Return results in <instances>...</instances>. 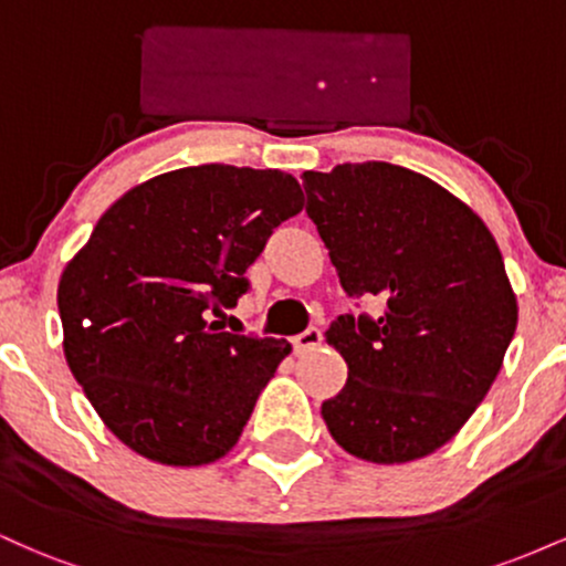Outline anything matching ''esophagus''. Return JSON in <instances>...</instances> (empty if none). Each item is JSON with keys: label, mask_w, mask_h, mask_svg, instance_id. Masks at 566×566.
<instances>
[{"label": "esophagus", "mask_w": 566, "mask_h": 566, "mask_svg": "<svg viewBox=\"0 0 566 566\" xmlns=\"http://www.w3.org/2000/svg\"><path fill=\"white\" fill-rule=\"evenodd\" d=\"M319 346H322V333L316 327H308V329H305V333L292 337V350H295L297 356L308 354V350H314V348H319Z\"/></svg>", "instance_id": "34e87169"}]
</instances>
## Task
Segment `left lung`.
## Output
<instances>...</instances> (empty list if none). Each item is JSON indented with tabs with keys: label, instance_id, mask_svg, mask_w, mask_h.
<instances>
[{
	"label": "left lung",
	"instance_id": "8db88e82",
	"mask_svg": "<svg viewBox=\"0 0 566 566\" xmlns=\"http://www.w3.org/2000/svg\"><path fill=\"white\" fill-rule=\"evenodd\" d=\"M303 188L343 292L382 305L324 333L348 365L324 423L369 463L426 458L482 405L516 333L495 237L447 188L388 161L303 172Z\"/></svg>",
	"mask_w": 566,
	"mask_h": 566
}]
</instances>
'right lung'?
<instances>
[{
  "mask_svg": "<svg viewBox=\"0 0 566 566\" xmlns=\"http://www.w3.org/2000/svg\"><path fill=\"white\" fill-rule=\"evenodd\" d=\"M303 210L287 172L199 165L127 191L63 271L57 311L74 378L122 444L165 465L223 458L287 340L223 333L210 311Z\"/></svg>",
  "mask_w": 566,
  "mask_h": 566,
  "instance_id": "obj_1",
  "label": "right lung"
}]
</instances>
